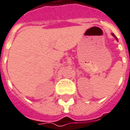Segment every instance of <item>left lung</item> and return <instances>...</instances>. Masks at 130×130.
Instances as JSON below:
<instances>
[{"mask_svg":"<svg viewBox=\"0 0 130 130\" xmlns=\"http://www.w3.org/2000/svg\"><path fill=\"white\" fill-rule=\"evenodd\" d=\"M112 35H113V37H114L115 38H116V40H117V37H116V35H115L114 34H112Z\"/></svg>","mask_w":130,"mask_h":130,"instance_id":"1","label":"left lung"}]
</instances>
